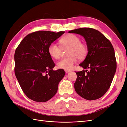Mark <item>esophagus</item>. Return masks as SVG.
Wrapping results in <instances>:
<instances>
[{"label": "esophagus", "instance_id": "34e87169", "mask_svg": "<svg viewBox=\"0 0 127 127\" xmlns=\"http://www.w3.org/2000/svg\"><path fill=\"white\" fill-rule=\"evenodd\" d=\"M70 71H71V70H65V72H67V73L69 72H70Z\"/></svg>", "mask_w": 127, "mask_h": 127}]
</instances>
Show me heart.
<instances>
[{"instance_id": "b5f03b06", "label": "heart", "mask_w": 127, "mask_h": 127, "mask_svg": "<svg viewBox=\"0 0 127 127\" xmlns=\"http://www.w3.org/2000/svg\"><path fill=\"white\" fill-rule=\"evenodd\" d=\"M79 36L74 34H69L59 40L62 48H69L68 56L69 57L60 60L57 63V67L63 69L69 70L72 68L77 60H83L87 55L88 49L86 43L80 42ZM48 52L52 58L59 59L61 53V49L56 43L53 42L49 45Z\"/></svg>"}]
</instances>
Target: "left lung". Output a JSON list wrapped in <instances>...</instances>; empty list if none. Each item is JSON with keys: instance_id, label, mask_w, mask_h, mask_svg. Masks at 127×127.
<instances>
[{"instance_id": "8db88e82", "label": "left lung", "mask_w": 127, "mask_h": 127, "mask_svg": "<svg viewBox=\"0 0 127 127\" xmlns=\"http://www.w3.org/2000/svg\"><path fill=\"white\" fill-rule=\"evenodd\" d=\"M68 32L83 36L88 49L86 58L79 64L86 70L76 71L75 90L87 100L97 99L109 89L116 71L117 61L113 46L103 34L94 29L80 28Z\"/></svg>"}]
</instances>
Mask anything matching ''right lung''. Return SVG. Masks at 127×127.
Listing matches in <instances>:
<instances>
[{
    "mask_svg": "<svg viewBox=\"0 0 127 127\" xmlns=\"http://www.w3.org/2000/svg\"><path fill=\"white\" fill-rule=\"evenodd\" d=\"M64 31H40L27 35L15 50V74L24 94L32 100L47 102L56 94L64 76L63 69L53 70L55 64L48 47Z\"/></svg>",
    "mask_w": 127,
    "mask_h": 127,
    "instance_id": "obj_1",
    "label": "right lung"
}]
</instances>
